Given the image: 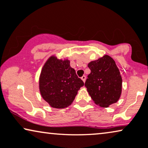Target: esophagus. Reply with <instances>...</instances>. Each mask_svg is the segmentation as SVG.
<instances>
[{
	"mask_svg": "<svg viewBox=\"0 0 148 148\" xmlns=\"http://www.w3.org/2000/svg\"><path fill=\"white\" fill-rule=\"evenodd\" d=\"M81 79L83 80V82H85V80H86V76H82L81 77Z\"/></svg>",
	"mask_w": 148,
	"mask_h": 148,
	"instance_id": "34e87169",
	"label": "esophagus"
}]
</instances>
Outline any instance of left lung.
<instances>
[{
  "instance_id": "1",
  "label": "left lung",
  "mask_w": 148,
  "mask_h": 148,
  "mask_svg": "<svg viewBox=\"0 0 148 148\" xmlns=\"http://www.w3.org/2000/svg\"><path fill=\"white\" fill-rule=\"evenodd\" d=\"M90 73L84 86L92 101L102 108L116 103L121 97L122 78L114 60L104 56L88 64Z\"/></svg>"
}]
</instances>
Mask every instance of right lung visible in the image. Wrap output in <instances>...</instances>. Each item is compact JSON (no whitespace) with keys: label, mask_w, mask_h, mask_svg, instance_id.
Here are the masks:
<instances>
[{"label":"right lung","mask_w":148,"mask_h":148,"mask_svg":"<svg viewBox=\"0 0 148 148\" xmlns=\"http://www.w3.org/2000/svg\"><path fill=\"white\" fill-rule=\"evenodd\" d=\"M84 82L71 68L70 61L52 56L41 71L39 88L43 99L54 108H65L72 104Z\"/></svg>","instance_id":"right-lung-1"}]
</instances>
